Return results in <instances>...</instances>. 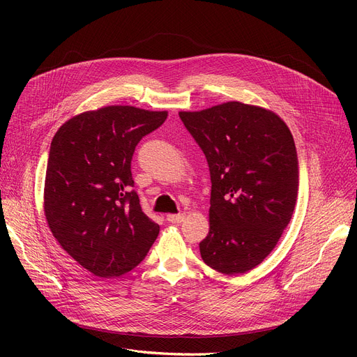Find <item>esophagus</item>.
Wrapping results in <instances>:
<instances>
[{
    "instance_id": "1",
    "label": "esophagus",
    "mask_w": 357,
    "mask_h": 357,
    "mask_svg": "<svg viewBox=\"0 0 357 357\" xmlns=\"http://www.w3.org/2000/svg\"><path fill=\"white\" fill-rule=\"evenodd\" d=\"M166 220L172 224H179L185 220V214H167Z\"/></svg>"
}]
</instances>
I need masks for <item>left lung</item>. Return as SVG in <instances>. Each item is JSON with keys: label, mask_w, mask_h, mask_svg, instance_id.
<instances>
[{"label": "left lung", "mask_w": 357, "mask_h": 357, "mask_svg": "<svg viewBox=\"0 0 357 357\" xmlns=\"http://www.w3.org/2000/svg\"><path fill=\"white\" fill-rule=\"evenodd\" d=\"M179 117L207 158L213 183L201 257L220 273H246L275 249L294 214L299 176L291 130L272 109L240 101Z\"/></svg>", "instance_id": "1"}]
</instances>
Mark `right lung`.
<instances>
[{"label": "right lung", "instance_id": "right-lung-1", "mask_svg": "<svg viewBox=\"0 0 357 357\" xmlns=\"http://www.w3.org/2000/svg\"><path fill=\"white\" fill-rule=\"evenodd\" d=\"M166 117L167 111L108 105L73 116L53 136L43 192L47 226L96 276L131 271L159 234L131 191L130 163L142 137Z\"/></svg>", "mask_w": 357, "mask_h": 357}]
</instances>
